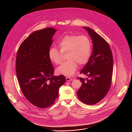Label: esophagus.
Segmentation results:
<instances>
[{"label": "esophagus", "instance_id": "obj_1", "mask_svg": "<svg viewBox=\"0 0 132 132\" xmlns=\"http://www.w3.org/2000/svg\"><path fill=\"white\" fill-rule=\"evenodd\" d=\"M66 81H67V82L71 81H73V79L70 78L69 77H67L66 78Z\"/></svg>", "mask_w": 132, "mask_h": 132}]
</instances>
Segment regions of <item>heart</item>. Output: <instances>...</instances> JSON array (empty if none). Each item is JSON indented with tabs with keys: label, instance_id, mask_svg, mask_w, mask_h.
<instances>
[{
	"label": "heart",
	"instance_id": "obj_1",
	"mask_svg": "<svg viewBox=\"0 0 132 132\" xmlns=\"http://www.w3.org/2000/svg\"><path fill=\"white\" fill-rule=\"evenodd\" d=\"M57 44L60 50L53 47L48 52L50 60L55 64L62 61V53H67V61L56 69L58 74L71 76L75 73L78 67L88 62L91 52V43L85 35H66L58 40Z\"/></svg>",
	"mask_w": 132,
	"mask_h": 132
}]
</instances>
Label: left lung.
<instances>
[{"label": "left lung", "instance_id": "obj_1", "mask_svg": "<svg viewBox=\"0 0 132 132\" xmlns=\"http://www.w3.org/2000/svg\"><path fill=\"white\" fill-rule=\"evenodd\" d=\"M93 43L92 55L80 74L87 76L85 79L78 77L82 87L77 92L80 101L94 105L101 101L108 93L111 84L113 73V56L106 41L93 29L84 27Z\"/></svg>", "mask_w": 132, "mask_h": 132}]
</instances>
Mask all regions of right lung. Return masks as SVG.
Listing matches in <instances>:
<instances>
[{"label": "right lung", "mask_w": 132, "mask_h": 132, "mask_svg": "<svg viewBox=\"0 0 132 132\" xmlns=\"http://www.w3.org/2000/svg\"><path fill=\"white\" fill-rule=\"evenodd\" d=\"M56 31L46 28L34 31L22 42L17 53L16 72L21 90L28 101L40 108L55 102L59 88L66 80L64 76H53L54 69L48 56Z\"/></svg>", "instance_id": "obj_1"}]
</instances>
